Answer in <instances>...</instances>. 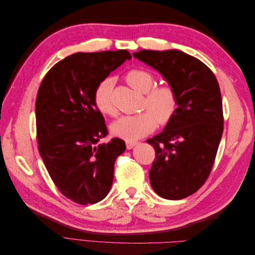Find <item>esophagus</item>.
I'll return each mask as SVG.
<instances>
[{"mask_svg":"<svg viewBox=\"0 0 255 255\" xmlns=\"http://www.w3.org/2000/svg\"><path fill=\"white\" fill-rule=\"evenodd\" d=\"M137 143H138V142L135 141V140H126V145H127V149H128V150L134 148V146H135Z\"/></svg>","mask_w":255,"mask_h":255,"instance_id":"34e87169","label":"esophagus"}]
</instances>
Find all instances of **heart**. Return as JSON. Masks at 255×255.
I'll list each match as a JSON object with an SVG mask.
<instances>
[{"mask_svg":"<svg viewBox=\"0 0 255 255\" xmlns=\"http://www.w3.org/2000/svg\"><path fill=\"white\" fill-rule=\"evenodd\" d=\"M125 79L130 87L145 92L142 109L143 112L135 115L122 116L112 127V134L127 140H135L152 133L157 125L166 126L172 120L179 106V97L175 88L170 84L154 86V76L143 69L133 68L126 72ZM114 80L104 78L94 90L92 101L96 109L102 115L114 116L116 114L113 103Z\"/></svg>","mask_w":255,"mask_h":255,"instance_id":"obj_1","label":"heart"}]
</instances>
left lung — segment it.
<instances>
[{
  "label": "left lung",
  "mask_w": 255,
  "mask_h": 255,
  "mask_svg": "<svg viewBox=\"0 0 255 255\" xmlns=\"http://www.w3.org/2000/svg\"><path fill=\"white\" fill-rule=\"evenodd\" d=\"M133 55L156 69L177 92L174 117L146 142L155 150L152 188L161 198L184 199L206 182L218 151L223 132L219 84L201 60L181 51L141 50Z\"/></svg>",
  "instance_id": "obj_1"
}]
</instances>
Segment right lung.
I'll return each mask as SVG.
<instances>
[{"instance_id":"1","label":"right lung","mask_w":255,"mask_h":255,"mask_svg":"<svg viewBox=\"0 0 255 255\" xmlns=\"http://www.w3.org/2000/svg\"><path fill=\"white\" fill-rule=\"evenodd\" d=\"M130 57L127 50L72 54L50 69L38 90V150L58 190L81 205L109 194L115 161L126 150L120 138L99 143L109 130L92 95L100 81Z\"/></svg>"}]
</instances>
